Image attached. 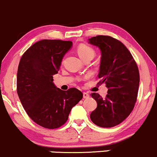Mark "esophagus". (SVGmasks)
<instances>
[{
	"label": "esophagus",
	"instance_id": "esophagus-1",
	"mask_svg": "<svg viewBox=\"0 0 157 157\" xmlns=\"http://www.w3.org/2000/svg\"><path fill=\"white\" fill-rule=\"evenodd\" d=\"M83 97L84 98H88L90 97V95L87 93H83Z\"/></svg>",
	"mask_w": 157,
	"mask_h": 157
}]
</instances>
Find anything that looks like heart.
Segmentation results:
<instances>
[{
    "mask_svg": "<svg viewBox=\"0 0 157 157\" xmlns=\"http://www.w3.org/2000/svg\"><path fill=\"white\" fill-rule=\"evenodd\" d=\"M77 52L83 61L87 59H93L96 52L92 47L86 44H80L77 48Z\"/></svg>",
    "mask_w": 157,
    "mask_h": 157,
    "instance_id": "1",
    "label": "heart"
}]
</instances>
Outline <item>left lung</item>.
I'll list each match as a JSON object with an SVG mask.
<instances>
[{
	"label": "left lung",
	"mask_w": 157,
	"mask_h": 157,
	"mask_svg": "<svg viewBox=\"0 0 157 157\" xmlns=\"http://www.w3.org/2000/svg\"><path fill=\"white\" fill-rule=\"evenodd\" d=\"M88 43L101 51L98 77L100 84L105 83L108 89L105 98L98 93L90 94L97 102L90 119L96 125L112 128L122 122L134 107L140 85L138 67L129 50L117 39L97 36L89 38Z\"/></svg>",
	"instance_id": "8db88e82"
}]
</instances>
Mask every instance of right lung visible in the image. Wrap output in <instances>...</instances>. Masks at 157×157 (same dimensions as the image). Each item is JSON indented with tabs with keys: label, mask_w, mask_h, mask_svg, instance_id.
Segmentation results:
<instances>
[{
	"label": "right lung",
	"mask_w": 157,
	"mask_h": 157,
	"mask_svg": "<svg viewBox=\"0 0 157 157\" xmlns=\"http://www.w3.org/2000/svg\"><path fill=\"white\" fill-rule=\"evenodd\" d=\"M73 42L41 40L32 45L21 59L17 73V93L23 107L40 126L55 129L64 124L71 109L83 94L76 88L64 91L53 83L63 57Z\"/></svg>",
	"instance_id": "add662e5"
}]
</instances>
